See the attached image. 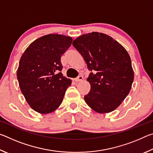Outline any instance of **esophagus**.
I'll return each instance as SVG.
<instances>
[{
  "label": "esophagus",
  "instance_id": "34e87169",
  "mask_svg": "<svg viewBox=\"0 0 153 153\" xmlns=\"http://www.w3.org/2000/svg\"><path fill=\"white\" fill-rule=\"evenodd\" d=\"M83 79H84V77H83L82 76H79L77 77H76V78L74 79L76 82H81Z\"/></svg>",
  "mask_w": 153,
  "mask_h": 153
}]
</instances>
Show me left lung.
Segmentation results:
<instances>
[{
    "label": "left lung",
    "instance_id": "obj_1",
    "mask_svg": "<svg viewBox=\"0 0 153 153\" xmlns=\"http://www.w3.org/2000/svg\"><path fill=\"white\" fill-rule=\"evenodd\" d=\"M73 46L81 54L91 71L90 84L84 96L87 105L98 113L115 110L130 92L134 70L125 48L108 35L88 33L74 40Z\"/></svg>",
    "mask_w": 153,
    "mask_h": 153
}]
</instances>
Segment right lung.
I'll list each match as a JSON object with an SVG mask.
<instances>
[{
  "mask_svg": "<svg viewBox=\"0 0 153 153\" xmlns=\"http://www.w3.org/2000/svg\"><path fill=\"white\" fill-rule=\"evenodd\" d=\"M70 36L50 33L35 40L20 59L17 77L30 107L41 114L53 112L63 101L71 80L61 73L62 55L72 43Z\"/></svg>",
  "mask_w": 153,
  "mask_h": 153,
  "instance_id": "obj_1",
  "label": "right lung"
}]
</instances>
